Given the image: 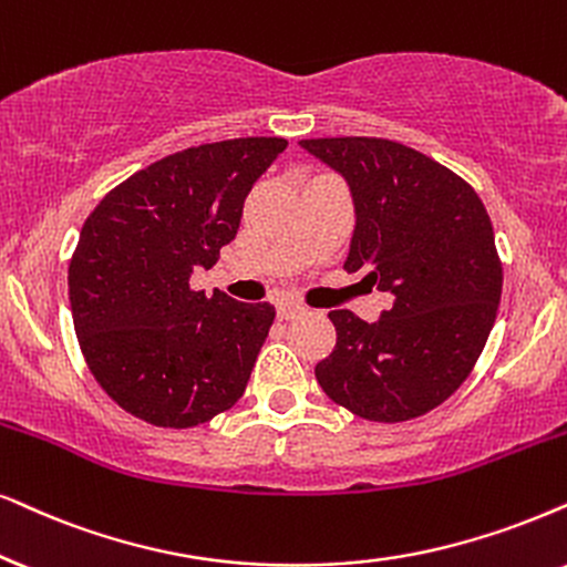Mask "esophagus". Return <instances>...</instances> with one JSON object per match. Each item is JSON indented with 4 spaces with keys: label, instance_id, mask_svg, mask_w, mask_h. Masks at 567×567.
I'll list each match as a JSON object with an SVG mask.
<instances>
[{
    "label": "esophagus",
    "instance_id": "esophagus-1",
    "mask_svg": "<svg viewBox=\"0 0 567 567\" xmlns=\"http://www.w3.org/2000/svg\"><path fill=\"white\" fill-rule=\"evenodd\" d=\"M303 313H306V306L292 303V300H279L277 303L279 319H296V317H303Z\"/></svg>",
    "mask_w": 567,
    "mask_h": 567
}]
</instances>
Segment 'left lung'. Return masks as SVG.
Instances as JSON below:
<instances>
[{
    "label": "left lung",
    "instance_id": "8db88e82",
    "mask_svg": "<svg viewBox=\"0 0 567 567\" xmlns=\"http://www.w3.org/2000/svg\"><path fill=\"white\" fill-rule=\"evenodd\" d=\"M348 183L355 209L346 269L392 292L374 324L332 311L337 346L317 363L329 400L382 424L424 415L465 382L503 292L482 198L455 172L384 138L298 143Z\"/></svg>",
    "mask_w": 567,
    "mask_h": 567
}]
</instances>
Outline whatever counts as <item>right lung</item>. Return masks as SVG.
<instances>
[{"label":"right lung","instance_id":"add662e5","mask_svg":"<svg viewBox=\"0 0 567 567\" xmlns=\"http://www.w3.org/2000/svg\"><path fill=\"white\" fill-rule=\"evenodd\" d=\"M288 148L235 138L185 148L135 172L85 219L70 261V308L91 374L120 408L188 429L246 392L271 303L190 290L240 230L248 190Z\"/></svg>","mask_w":567,"mask_h":567}]
</instances>
